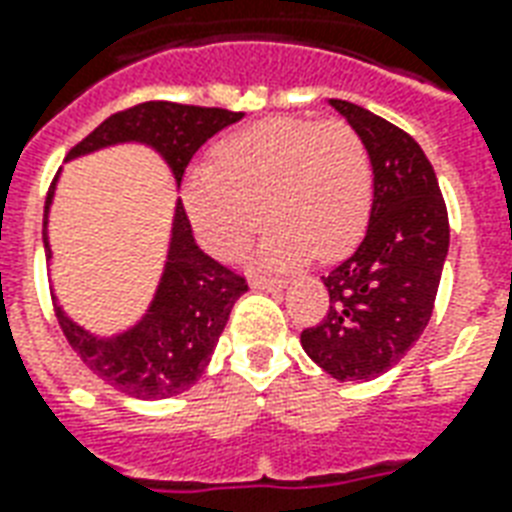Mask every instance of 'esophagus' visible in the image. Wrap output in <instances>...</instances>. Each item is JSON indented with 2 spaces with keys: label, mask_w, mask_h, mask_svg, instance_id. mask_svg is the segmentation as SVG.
Returning <instances> with one entry per match:
<instances>
[{
  "label": "esophagus",
  "mask_w": 512,
  "mask_h": 512,
  "mask_svg": "<svg viewBox=\"0 0 512 512\" xmlns=\"http://www.w3.org/2000/svg\"><path fill=\"white\" fill-rule=\"evenodd\" d=\"M251 288H256V291H280V288H286V280L251 278Z\"/></svg>",
  "instance_id": "esophagus-1"
}]
</instances>
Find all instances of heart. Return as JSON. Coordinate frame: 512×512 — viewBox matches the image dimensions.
Listing matches in <instances>:
<instances>
[{
    "label": "heart",
    "instance_id": "obj_1",
    "mask_svg": "<svg viewBox=\"0 0 512 512\" xmlns=\"http://www.w3.org/2000/svg\"><path fill=\"white\" fill-rule=\"evenodd\" d=\"M261 259L288 267L307 256L337 259L359 240L372 205V161L343 121L270 118L218 145L215 164L188 172L186 207L197 234L234 259L267 218Z\"/></svg>",
    "mask_w": 512,
    "mask_h": 512
}]
</instances>
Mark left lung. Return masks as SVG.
Here are the masks:
<instances>
[{"mask_svg": "<svg viewBox=\"0 0 512 512\" xmlns=\"http://www.w3.org/2000/svg\"><path fill=\"white\" fill-rule=\"evenodd\" d=\"M372 161V210L353 256L324 278L329 310L302 332L310 359L337 380L391 370L424 334L448 256V210L413 137L364 107L329 99Z\"/></svg>", "mask_w": 512, "mask_h": 512, "instance_id": "8db88e82", "label": "left lung"}]
</instances>
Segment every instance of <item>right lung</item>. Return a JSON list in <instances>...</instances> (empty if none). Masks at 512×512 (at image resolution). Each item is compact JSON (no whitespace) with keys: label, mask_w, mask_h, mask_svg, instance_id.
I'll return each mask as SVG.
<instances>
[{"label":"right lung","mask_w":512,"mask_h":512,"mask_svg":"<svg viewBox=\"0 0 512 512\" xmlns=\"http://www.w3.org/2000/svg\"><path fill=\"white\" fill-rule=\"evenodd\" d=\"M240 118L242 113L221 107L142 102L102 121L86 140L69 151L67 161L121 142H140L159 153L175 178V186L180 188L194 153L213 134L237 124ZM53 188L48 191L42 221V242L48 259L53 256L48 242ZM245 291L248 283L242 275L210 259L199 248L183 202L178 199L164 272L151 305L137 324L110 337H99L75 324L61 305H56V318L67 343L94 375L129 397L167 399L194 386L205 372L234 302Z\"/></svg>","instance_id":"add662e5"}]
</instances>
